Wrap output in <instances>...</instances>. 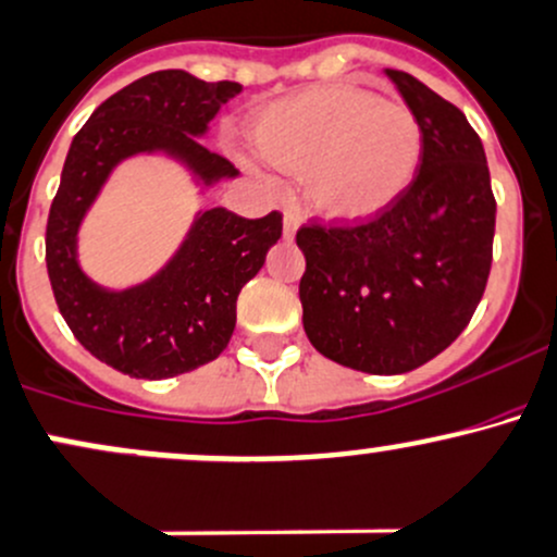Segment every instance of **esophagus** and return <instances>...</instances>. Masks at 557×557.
Wrapping results in <instances>:
<instances>
[{
    "mask_svg": "<svg viewBox=\"0 0 557 557\" xmlns=\"http://www.w3.org/2000/svg\"><path fill=\"white\" fill-rule=\"evenodd\" d=\"M298 227H301V216H298V213L296 211H285V219H283V230H285V237H288V240H290V237L293 235H296V230Z\"/></svg>",
    "mask_w": 557,
    "mask_h": 557,
    "instance_id": "34e87169",
    "label": "esophagus"
}]
</instances>
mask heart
<instances>
[{
    "label": "heart",
    "mask_w": 557,
    "mask_h": 557,
    "mask_svg": "<svg viewBox=\"0 0 557 557\" xmlns=\"http://www.w3.org/2000/svg\"><path fill=\"white\" fill-rule=\"evenodd\" d=\"M272 166L307 174L309 200L333 219H368L405 195L423 161L418 115L351 84L285 97L253 121Z\"/></svg>",
    "instance_id": "obj_1"
}]
</instances>
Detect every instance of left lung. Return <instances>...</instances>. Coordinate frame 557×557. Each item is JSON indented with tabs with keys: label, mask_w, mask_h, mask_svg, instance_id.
Returning a JSON list of instances; mask_svg holds the SVG:
<instances>
[{
	"label": "left lung",
	"mask_w": 557,
	"mask_h": 557,
	"mask_svg": "<svg viewBox=\"0 0 557 557\" xmlns=\"http://www.w3.org/2000/svg\"><path fill=\"white\" fill-rule=\"evenodd\" d=\"M386 76L423 129L412 185L368 222L296 232L311 346L372 375L420 368L468 327L486 290L497 213L484 145L466 113L405 71Z\"/></svg>",
	"instance_id": "left-lung-1"
}]
</instances>
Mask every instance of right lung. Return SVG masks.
<instances>
[{
  "label": "right lung",
  "instance_id": "right-lung-1",
  "mask_svg": "<svg viewBox=\"0 0 557 557\" xmlns=\"http://www.w3.org/2000/svg\"><path fill=\"white\" fill-rule=\"evenodd\" d=\"M240 89L237 82L209 84L185 71H158L108 97L73 137L47 219V272L78 344L124 375L174 377L227 348L237 296L283 235V213L246 219L224 209L203 211L174 261L124 293L84 277L76 264L78 222L110 169L132 152L169 150L203 180L235 176L227 158L198 137Z\"/></svg>",
  "mask_w": 557,
  "mask_h": 557
}]
</instances>
